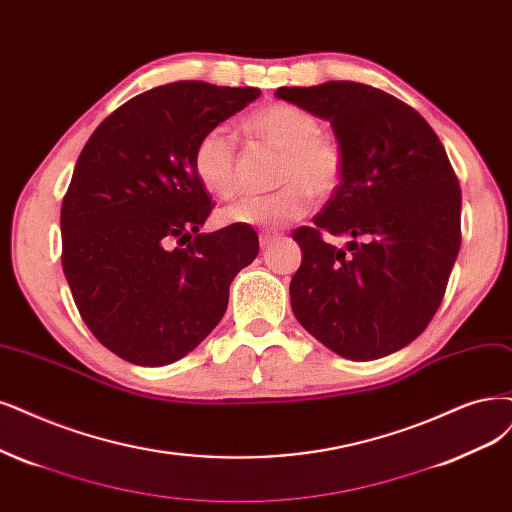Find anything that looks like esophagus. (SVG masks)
Listing matches in <instances>:
<instances>
[{
	"label": "esophagus",
	"instance_id": "1",
	"mask_svg": "<svg viewBox=\"0 0 512 512\" xmlns=\"http://www.w3.org/2000/svg\"><path fill=\"white\" fill-rule=\"evenodd\" d=\"M280 238H282V234H276V232H263V234L259 236V242H261L263 249H266V246H270V244L278 242Z\"/></svg>",
	"mask_w": 512,
	"mask_h": 512
}]
</instances>
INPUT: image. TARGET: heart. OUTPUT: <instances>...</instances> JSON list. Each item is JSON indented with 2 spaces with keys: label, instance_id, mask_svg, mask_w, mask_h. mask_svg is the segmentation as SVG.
Masks as SVG:
<instances>
[{
  "label": "heart",
  "instance_id": "heart-1",
  "mask_svg": "<svg viewBox=\"0 0 512 512\" xmlns=\"http://www.w3.org/2000/svg\"><path fill=\"white\" fill-rule=\"evenodd\" d=\"M246 130L263 143L282 151L278 183L285 185L270 196H249L223 208V221L232 225L278 230L310 211L312 194L327 198L339 187L344 154L339 143L320 132L312 111L293 103H270L253 111ZM194 173L206 192L232 198L238 192L236 145L223 126L208 128L194 145Z\"/></svg>",
  "mask_w": 512,
  "mask_h": 512
}]
</instances>
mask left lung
<instances>
[{"label":"left lung","mask_w":512,"mask_h":512,"mask_svg":"<svg viewBox=\"0 0 512 512\" xmlns=\"http://www.w3.org/2000/svg\"><path fill=\"white\" fill-rule=\"evenodd\" d=\"M276 97L329 120L344 154L316 227L293 232L295 318L350 361L405 348L439 310L460 251L462 194L445 147L418 111L373 86H282ZM320 231L353 240L337 250Z\"/></svg>","instance_id":"8db88e82"}]
</instances>
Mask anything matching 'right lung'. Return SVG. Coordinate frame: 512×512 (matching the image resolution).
<instances>
[{
  "mask_svg": "<svg viewBox=\"0 0 512 512\" xmlns=\"http://www.w3.org/2000/svg\"><path fill=\"white\" fill-rule=\"evenodd\" d=\"M259 94L206 82L151 88L82 149L61 208L63 272L90 333L132 365L192 352L259 253L249 225L200 234L213 206L192 164L202 132Z\"/></svg>",
  "mask_w": 512,
  "mask_h": 512,
  "instance_id": "1",
  "label": "right lung"
}]
</instances>
